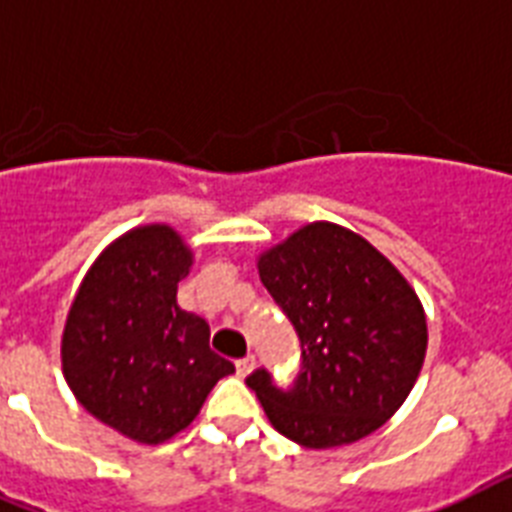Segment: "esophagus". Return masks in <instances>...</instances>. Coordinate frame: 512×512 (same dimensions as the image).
I'll return each mask as SVG.
<instances>
[{"label": "esophagus", "mask_w": 512, "mask_h": 512, "mask_svg": "<svg viewBox=\"0 0 512 512\" xmlns=\"http://www.w3.org/2000/svg\"><path fill=\"white\" fill-rule=\"evenodd\" d=\"M252 368H255V357L252 355L242 357V360H236V373H239V376H247V373H252Z\"/></svg>", "instance_id": "1"}]
</instances>
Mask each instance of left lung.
I'll return each mask as SVG.
<instances>
[{
    "instance_id": "1",
    "label": "left lung",
    "mask_w": 512,
    "mask_h": 512,
    "mask_svg": "<svg viewBox=\"0 0 512 512\" xmlns=\"http://www.w3.org/2000/svg\"><path fill=\"white\" fill-rule=\"evenodd\" d=\"M260 278L299 336V371L247 376L278 434L328 450L373 434L405 402L426 357V315L363 236L310 223L260 257Z\"/></svg>"
}]
</instances>
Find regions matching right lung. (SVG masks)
Instances as JSON below:
<instances>
[{"label":"right lung","instance_id":"add662e5","mask_svg":"<svg viewBox=\"0 0 512 512\" xmlns=\"http://www.w3.org/2000/svg\"><path fill=\"white\" fill-rule=\"evenodd\" d=\"M191 249L168 226L128 231L83 278L62 334V373L94 418L141 444L184 431L234 363L176 302Z\"/></svg>","mask_w":512,"mask_h":512}]
</instances>
